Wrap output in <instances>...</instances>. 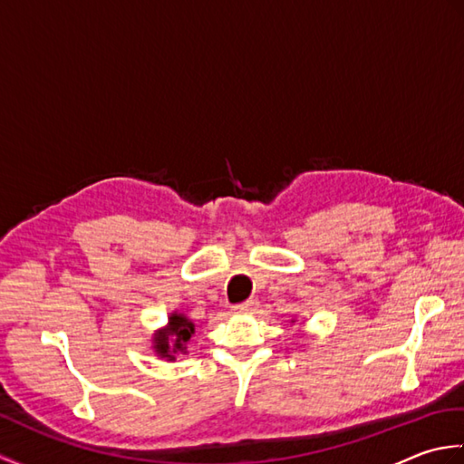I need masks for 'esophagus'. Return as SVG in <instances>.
<instances>
[{
    "label": "esophagus",
    "instance_id": "1",
    "mask_svg": "<svg viewBox=\"0 0 464 464\" xmlns=\"http://www.w3.org/2000/svg\"><path fill=\"white\" fill-rule=\"evenodd\" d=\"M259 309V301L257 299H247L245 303L235 304V313L239 314H251Z\"/></svg>",
    "mask_w": 464,
    "mask_h": 464
}]
</instances>
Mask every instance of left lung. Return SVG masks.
Instances as JSON below:
<instances>
[{"mask_svg":"<svg viewBox=\"0 0 464 464\" xmlns=\"http://www.w3.org/2000/svg\"><path fill=\"white\" fill-rule=\"evenodd\" d=\"M293 323H295V321H293Z\"/></svg>","mask_w":464,"mask_h":464,"instance_id":"left-lung-1","label":"left lung"}]
</instances>
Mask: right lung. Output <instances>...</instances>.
<instances>
[{"label": "right lung", "mask_w": 464, "mask_h": 464, "mask_svg": "<svg viewBox=\"0 0 464 464\" xmlns=\"http://www.w3.org/2000/svg\"><path fill=\"white\" fill-rule=\"evenodd\" d=\"M195 334V324L181 313H171L169 324L153 334V349L161 359L173 361L177 353L187 351V343Z\"/></svg>", "instance_id": "right-lung-1"}]
</instances>
